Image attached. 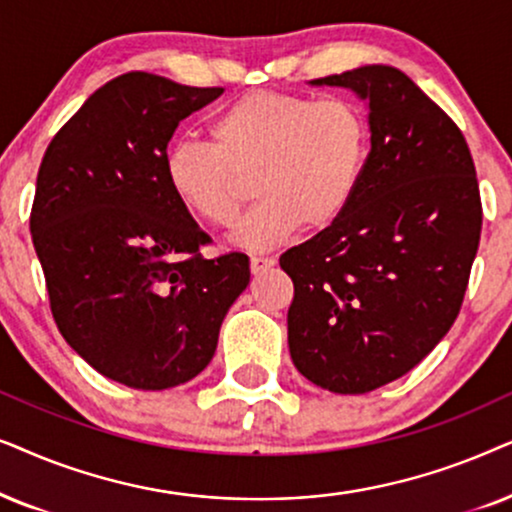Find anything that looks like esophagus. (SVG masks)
I'll list each match as a JSON object with an SVG mask.
<instances>
[{
    "mask_svg": "<svg viewBox=\"0 0 512 512\" xmlns=\"http://www.w3.org/2000/svg\"><path fill=\"white\" fill-rule=\"evenodd\" d=\"M276 264L274 257H250V271L252 274H262V271L271 269Z\"/></svg>",
    "mask_w": 512,
    "mask_h": 512,
    "instance_id": "1",
    "label": "esophagus"
}]
</instances>
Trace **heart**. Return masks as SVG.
Segmentation results:
<instances>
[{
  "instance_id": "obj_1",
  "label": "heart",
  "mask_w": 512,
  "mask_h": 512,
  "mask_svg": "<svg viewBox=\"0 0 512 512\" xmlns=\"http://www.w3.org/2000/svg\"><path fill=\"white\" fill-rule=\"evenodd\" d=\"M210 142L180 140L163 173L182 208L231 227L250 196L260 199L236 227L248 250L281 245L297 227L318 231L344 215L360 185L370 128L356 102L327 95L252 91L224 107Z\"/></svg>"
}]
</instances>
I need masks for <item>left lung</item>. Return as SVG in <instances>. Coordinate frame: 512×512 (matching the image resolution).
Here are the masks:
<instances>
[{"mask_svg":"<svg viewBox=\"0 0 512 512\" xmlns=\"http://www.w3.org/2000/svg\"><path fill=\"white\" fill-rule=\"evenodd\" d=\"M370 105L372 149L344 215L285 250L292 363L332 393L403 377L459 316L480 245L475 163L459 126L388 65L313 79Z\"/></svg>","mask_w":512,"mask_h":512,"instance_id":"8db88e82","label":"left lung"}]
</instances>
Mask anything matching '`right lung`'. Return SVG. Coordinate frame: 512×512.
Masks as SVG:
<instances>
[{
    "mask_svg": "<svg viewBox=\"0 0 512 512\" xmlns=\"http://www.w3.org/2000/svg\"><path fill=\"white\" fill-rule=\"evenodd\" d=\"M222 91L121 74L60 128L39 166L30 231L53 320L88 365L131 388L194 379L250 283L243 252L201 255L210 236L163 173L177 124Z\"/></svg>",
    "mask_w": 512,
    "mask_h": 512,
    "instance_id": "1",
    "label": "right lung"
}]
</instances>
